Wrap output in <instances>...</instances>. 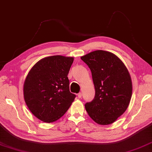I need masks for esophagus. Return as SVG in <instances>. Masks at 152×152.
Segmentation results:
<instances>
[{"label": "esophagus", "instance_id": "esophagus-1", "mask_svg": "<svg viewBox=\"0 0 152 152\" xmlns=\"http://www.w3.org/2000/svg\"><path fill=\"white\" fill-rule=\"evenodd\" d=\"M77 96H78V97H79V98H81V97H82V94H81V93H79V94H77Z\"/></svg>", "mask_w": 152, "mask_h": 152}]
</instances>
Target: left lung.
<instances>
[{"label":"left lung","instance_id":"1","mask_svg":"<svg viewBox=\"0 0 152 152\" xmlns=\"http://www.w3.org/2000/svg\"><path fill=\"white\" fill-rule=\"evenodd\" d=\"M91 71L94 100L85 104L93 120L99 125L115 122L126 111L132 95V82L126 65L118 56L97 50L81 57Z\"/></svg>","mask_w":152,"mask_h":152}]
</instances>
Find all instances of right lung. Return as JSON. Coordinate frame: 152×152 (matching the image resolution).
I'll return each instance as SVG.
<instances>
[{
  "mask_svg": "<svg viewBox=\"0 0 152 152\" xmlns=\"http://www.w3.org/2000/svg\"><path fill=\"white\" fill-rule=\"evenodd\" d=\"M74 58L54 55L39 60L24 82V99L33 115L45 123L58 120L75 98L69 91V71Z\"/></svg>",
  "mask_w": 152,
  "mask_h": 152,
  "instance_id": "1",
  "label": "right lung"
}]
</instances>
